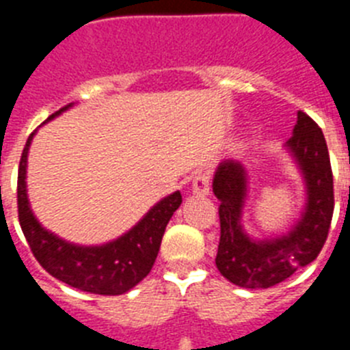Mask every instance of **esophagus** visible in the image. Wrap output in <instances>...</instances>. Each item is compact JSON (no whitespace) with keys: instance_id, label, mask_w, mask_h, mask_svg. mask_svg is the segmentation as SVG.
Segmentation results:
<instances>
[{"instance_id":"34e87169","label":"esophagus","mask_w":350,"mask_h":350,"mask_svg":"<svg viewBox=\"0 0 350 350\" xmlns=\"http://www.w3.org/2000/svg\"><path fill=\"white\" fill-rule=\"evenodd\" d=\"M210 177L205 170H198L193 175V194L194 196H208Z\"/></svg>"}]
</instances>
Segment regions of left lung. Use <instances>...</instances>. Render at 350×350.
Masks as SVG:
<instances>
[{"label":"left lung","mask_w":350,"mask_h":350,"mask_svg":"<svg viewBox=\"0 0 350 350\" xmlns=\"http://www.w3.org/2000/svg\"><path fill=\"white\" fill-rule=\"evenodd\" d=\"M287 150L301 172L307 203L301 219L287 234L250 238L242 228L247 173L240 161L224 159L215 170L212 189L221 202V240L215 265L222 277L245 289H267L289 279L319 256L333 217V173L321 128L299 110Z\"/></svg>","instance_id":"obj_1"}]
</instances>
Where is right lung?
<instances>
[{"label":"right lung","instance_id":"add662e5","mask_svg":"<svg viewBox=\"0 0 350 350\" xmlns=\"http://www.w3.org/2000/svg\"><path fill=\"white\" fill-rule=\"evenodd\" d=\"M70 107H73V103L52 113L47 120L57 117ZM35 133H31L26 142L18 163L17 178L18 222L31 252L45 271L75 289L92 295H124L152 270L166 224L182 203L180 191L163 198L145 213L138 224L117 240L89 247L70 243L40 224L27 200V152Z\"/></svg>","mask_w":350,"mask_h":350}]
</instances>
